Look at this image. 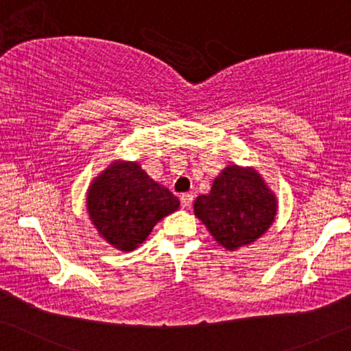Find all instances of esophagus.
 <instances>
[{
  "label": "esophagus",
  "instance_id": "obj_1",
  "mask_svg": "<svg viewBox=\"0 0 351 351\" xmlns=\"http://www.w3.org/2000/svg\"><path fill=\"white\" fill-rule=\"evenodd\" d=\"M192 199H194L192 194H182L181 195V206H182V208H189V206L192 205Z\"/></svg>",
  "mask_w": 351,
  "mask_h": 351
}]
</instances>
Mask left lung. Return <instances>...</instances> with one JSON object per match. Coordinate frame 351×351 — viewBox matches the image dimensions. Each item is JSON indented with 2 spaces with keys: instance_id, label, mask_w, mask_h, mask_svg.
<instances>
[{
  "instance_id": "left-lung-1",
  "label": "left lung",
  "mask_w": 351,
  "mask_h": 351,
  "mask_svg": "<svg viewBox=\"0 0 351 351\" xmlns=\"http://www.w3.org/2000/svg\"><path fill=\"white\" fill-rule=\"evenodd\" d=\"M194 215L226 250L250 245L265 234L276 215V197L254 169L229 165L211 191L194 202Z\"/></svg>"
}]
</instances>
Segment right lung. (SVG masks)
<instances>
[{
  "mask_svg": "<svg viewBox=\"0 0 351 351\" xmlns=\"http://www.w3.org/2000/svg\"><path fill=\"white\" fill-rule=\"evenodd\" d=\"M180 208V200L136 162L116 160L92 181L87 211L108 243L133 251L162 218Z\"/></svg>",
  "mask_w": 351,
  "mask_h": 351,
  "instance_id": "obj_1",
  "label": "right lung"
}]
</instances>
